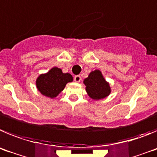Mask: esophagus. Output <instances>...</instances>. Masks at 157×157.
<instances>
[{
  "label": "esophagus",
  "mask_w": 157,
  "mask_h": 157,
  "mask_svg": "<svg viewBox=\"0 0 157 157\" xmlns=\"http://www.w3.org/2000/svg\"><path fill=\"white\" fill-rule=\"evenodd\" d=\"M80 80H81V77H80V75H77L74 77V81L75 82H77V83H78Z\"/></svg>",
  "instance_id": "esophagus-1"
}]
</instances>
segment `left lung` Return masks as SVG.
Masks as SVG:
<instances>
[{
    "mask_svg": "<svg viewBox=\"0 0 157 157\" xmlns=\"http://www.w3.org/2000/svg\"><path fill=\"white\" fill-rule=\"evenodd\" d=\"M84 83L86 85V91L93 99H101L109 94V85L105 82L99 70L91 72Z\"/></svg>",
    "mask_w": 157,
    "mask_h": 157,
    "instance_id": "1",
    "label": "left lung"
}]
</instances>
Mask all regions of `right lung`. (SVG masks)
<instances>
[{
	"instance_id": "1",
	"label": "right lung",
	"mask_w": 157,
	"mask_h": 157,
	"mask_svg": "<svg viewBox=\"0 0 157 157\" xmlns=\"http://www.w3.org/2000/svg\"><path fill=\"white\" fill-rule=\"evenodd\" d=\"M73 81L70 73H63L61 69L52 68L46 74H42L36 80V87L44 95L55 98L64 89L68 82Z\"/></svg>"
}]
</instances>
